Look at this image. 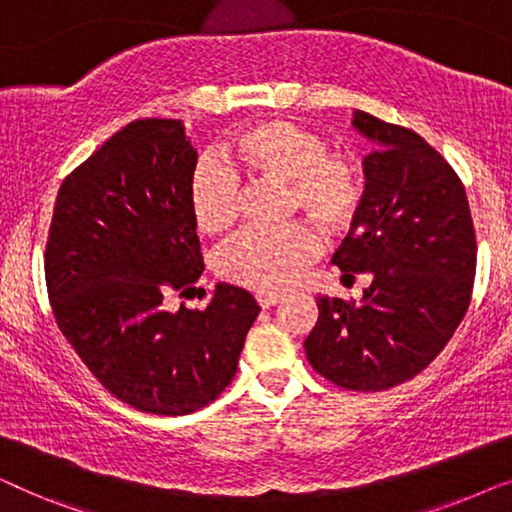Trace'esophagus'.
I'll return each mask as SVG.
<instances>
[{
	"label": "esophagus",
	"mask_w": 512,
	"mask_h": 512,
	"mask_svg": "<svg viewBox=\"0 0 512 512\" xmlns=\"http://www.w3.org/2000/svg\"><path fill=\"white\" fill-rule=\"evenodd\" d=\"M256 300L263 310H268V307H275L282 300V296H277V293H256Z\"/></svg>",
	"instance_id": "esophagus-1"
}]
</instances>
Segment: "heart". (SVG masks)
<instances>
[{
    "label": "heart",
    "instance_id": "1",
    "mask_svg": "<svg viewBox=\"0 0 512 512\" xmlns=\"http://www.w3.org/2000/svg\"><path fill=\"white\" fill-rule=\"evenodd\" d=\"M228 167L205 160L188 181V207L200 233L226 235L240 219V179L286 184V214H305L324 235H340L359 219L366 174L347 151H326V139L305 125L268 118L251 123L223 146ZM319 251L303 223L249 230L221 251L219 272L261 293H282L298 282Z\"/></svg>",
    "mask_w": 512,
    "mask_h": 512
}]
</instances>
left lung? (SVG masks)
Here are the masks:
<instances>
[{"mask_svg": "<svg viewBox=\"0 0 512 512\" xmlns=\"http://www.w3.org/2000/svg\"><path fill=\"white\" fill-rule=\"evenodd\" d=\"M375 144L363 158L366 200L333 263L373 282L361 303L319 296L307 361L345 389L382 391L429 366L471 305L475 230L457 172L417 132L354 111Z\"/></svg>", "mask_w": 512, "mask_h": 512, "instance_id": "left-lung-1", "label": "left lung"}]
</instances>
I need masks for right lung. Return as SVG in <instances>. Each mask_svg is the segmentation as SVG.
Instances as JSON below:
<instances>
[{"label":"right lung","mask_w":512,"mask_h":512,"mask_svg":"<svg viewBox=\"0 0 512 512\" xmlns=\"http://www.w3.org/2000/svg\"><path fill=\"white\" fill-rule=\"evenodd\" d=\"M198 151L174 118H142L62 181L44 256L58 328L104 389L153 415H188L235 377L261 307L219 282L205 310L165 307L205 270L188 207Z\"/></svg>","instance_id":"1"}]
</instances>
